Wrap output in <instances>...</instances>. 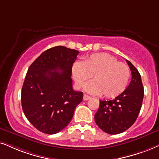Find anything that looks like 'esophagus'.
<instances>
[{"instance_id": "obj_1", "label": "esophagus", "mask_w": 159, "mask_h": 159, "mask_svg": "<svg viewBox=\"0 0 159 159\" xmlns=\"http://www.w3.org/2000/svg\"><path fill=\"white\" fill-rule=\"evenodd\" d=\"M90 98H91V97H90V96H89V95H87V94H84V100H89Z\"/></svg>"}]
</instances>
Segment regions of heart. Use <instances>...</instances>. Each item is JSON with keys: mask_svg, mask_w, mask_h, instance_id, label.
Masks as SVG:
<instances>
[{"mask_svg": "<svg viewBox=\"0 0 159 159\" xmlns=\"http://www.w3.org/2000/svg\"><path fill=\"white\" fill-rule=\"evenodd\" d=\"M72 73L76 84L82 87L93 75L94 81L86 84L85 89L105 98H115L127 87L130 70L126 64L119 62L110 54H92L83 62L73 64Z\"/></svg>", "mask_w": 159, "mask_h": 159, "instance_id": "heart-1", "label": "heart"}]
</instances>
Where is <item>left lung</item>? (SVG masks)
<instances>
[{
    "label": "left lung",
    "instance_id": "1",
    "mask_svg": "<svg viewBox=\"0 0 159 159\" xmlns=\"http://www.w3.org/2000/svg\"><path fill=\"white\" fill-rule=\"evenodd\" d=\"M126 61L132 75L127 89L114 100H100L99 108L94 114L98 127L109 134H118L128 129L137 119L142 107L144 88L141 75L131 62Z\"/></svg>",
    "mask_w": 159,
    "mask_h": 159
}]
</instances>
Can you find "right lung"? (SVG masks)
<instances>
[{
  "label": "right lung",
  "instance_id": "right-lung-1",
  "mask_svg": "<svg viewBox=\"0 0 159 159\" xmlns=\"http://www.w3.org/2000/svg\"><path fill=\"white\" fill-rule=\"evenodd\" d=\"M79 52L64 46L44 51L30 66L21 91L22 108L39 131L59 133L71 121L82 92L74 91L72 67Z\"/></svg>",
  "mask_w": 159,
  "mask_h": 159
}]
</instances>
